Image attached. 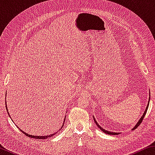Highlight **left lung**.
I'll return each mask as SVG.
<instances>
[{"label":"left lung","instance_id":"8db88e82","mask_svg":"<svg viewBox=\"0 0 155 155\" xmlns=\"http://www.w3.org/2000/svg\"><path fill=\"white\" fill-rule=\"evenodd\" d=\"M150 93H149V100H148V105H147V107H146V110L145 111H144V113L143 114V115H142V116L141 117V118L139 120V121H138V122L137 123V124H135V126L134 127H133V128H132V130H135V128H137V127H138V126H140V124H141V122H142V120H143V117H144V116H145V115H146V111H147V110H148V106H149V103H150ZM94 117V116H93ZM94 122H95V124L97 125V127H98L100 129H101L102 131H103V132H104V133H105L106 134H108V135H119L120 133H115V132H111V131H109V130H105V129H104L103 128H102L101 126H100L98 124V122H96V119L94 118Z\"/></svg>","mask_w":155,"mask_h":155}]
</instances>
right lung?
Returning <instances> with one entry per match:
<instances>
[{"label":"right lung","mask_w":155,"mask_h":155,"mask_svg":"<svg viewBox=\"0 0 155 155\" xmlns=\"http://www.w3.org/2000/svg\"><path fill=\"white\" fill-rule=\"evenodd\" d=\"M5 101H6V99H5ZM5 106H6V109H7V111H8V110H7V102H5ZM67 113V112H66ZM8 114H9V112H8ZM9 117H10V115H9ZM65 119H64V122H63V125L61 126V128H60V130H61L62 129V128H63V127H64V122H65ZM20 129V128H19ZM20 131L21 132H22L23 133H24V134L25 135H27V137H31V138H35V139H40V140H45V139H47V138H49V137H52V136H54V135L55 134H57V133H53V134H51V135H46V136H36V135H29V134H28V133H26L25 131H23L22 130H21V129H20Z\"/></svg>","instance_id":"1"}]
</instances>
